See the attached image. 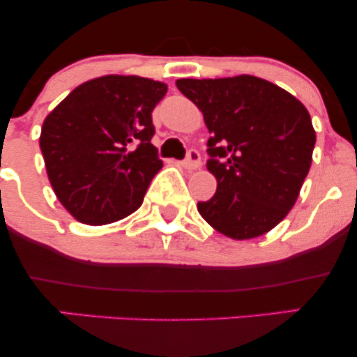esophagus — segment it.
Here are the masks:
<instances>
[{"instance_id": "esophagus-1", "label": "esophagus", "mask_w": 357, "mask_h": 357, "mask_svg": "<svg viewBox=\"0 0 357 357\" xmlns=\"http://www.w3.org/2000/svg\"><path fill=\"white\" fill-rule=\"evenodd\" d=\"M199 165H202V155H199L198 151L196 149L188 151L186 158H184L183 161V166L188 167V169H196V167H199Z\"/></svg>"}]
</instances>
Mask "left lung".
<instances>
[{
	"mask_svg": "<svg viewBox=\"0 0 357 357\" xmlns=\"http://www.w3.org/2000/svg\"><path fill=\"white\" fill-rule=\"evenodd\" d=\"M203 112L211 137L206 167L218 188L198 211L235 240L272 230L296 203L309 173L315 132L309 112L272 82L252 75L179 79Z\"/></svg>",
	"mask_w": 357,
	"mask_h": 357,
	"instance_id": "1",
	"label": "left lung"
}]
</instances>
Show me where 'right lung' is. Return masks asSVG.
<instances>
[{"label": "right lung", "mask_w": 357, "mask_h": 357, "mask_svg": "<svg viewBox=\"0 0 357 357\" xmlns=\"http://www.w3.org/2000/svg\"><path fill=\"white\" fill-rule=\"evenodd\" d=\"M166 90L142 77H99L73 89L45 119L40 149L48 179L82 223H112L141 206L162 167L151 139L153 110Z\"/></svg>", "instance_id": "right-lung-1"}]
</instances>
